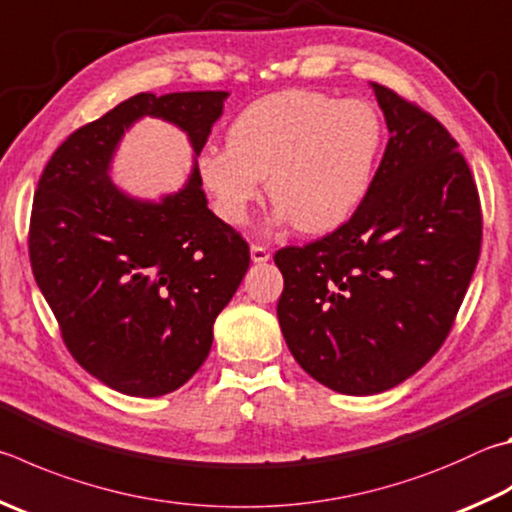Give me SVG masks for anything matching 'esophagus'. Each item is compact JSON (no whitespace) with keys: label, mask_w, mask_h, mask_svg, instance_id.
I'll list each match as a JSON object with an SVG mask.
<instances>
[{"label":"esophagus","mask_w":512,"mask_h":512,"mask_svg":"<svg viewBox=\"0 0 512 512\" xmlns=\"http://www.w3.org/2000/svg\"><path fill=\"white\" fill-rule=\"evenodd\" d=\"M250 259H253L255 264L268 262V259H271V250L264 248V246H259V244H253V246H250Z\"/></svg>","instance_id":"34e87169"}]
</instances>
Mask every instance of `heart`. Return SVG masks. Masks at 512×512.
Wrapping results in <instances>:
<instances>
[{
    "label": "heart",
    "instance_id": "heart-1",
    "mask_svg": "<svg viewBox=\"0 0 512 512\" xmlns=\"http://www.w3.org/2000/svg\"><path fill=\"white\" fill-rule=\"evenodd\" d=\"M383 141V118L369 102L288 89L241 109L228 147L203 154L199 174L226 224H246L268 179L277 219L318 235L367 197Z\"/></svg>",
    "mask_w": 512,
    "mask_h": 512
}]
</instances>
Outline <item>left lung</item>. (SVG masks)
Returning <instances> with one entry per match:
<instances>
[{
  "label": "left lung",
  "instance_id": "left-lung-1",
  "mask_svg": "<svg viewBox=\"0 0 512 512\" xmlns=\"http://www.w3.org/2000/svg\"><path fill=\"white\" fill-rule=\"evenodd\" d=\"M389 141L367 197L331 235L275 253L293 358L333 392L369 396L416 374L448 338L481 250V203L439 120L371 85Z\"/></svg>",
  "mask_w": 512,
  "mask_h": 512
}]
</instances>
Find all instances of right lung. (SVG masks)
<instances>
[{"instance_id":"add662e5","label":"right lung","mask_w":512,"mask_h":512,"mask_svg":"<svg viewBox=\"0 0 512 512\" xmlns=\"http://www.w3.org/2000/svg\"><path fill=\"white\" fill-rule=\"evenodd\" d=\"M226 91L138 94L73 132L37 183L29 255L69 353L100 383L154 398L208 358L212 324L250 264L235 228L208 208L199 165L159 203L118 190L109 165L138 118L181 127L201 154Z\"/></svg>"}]
</instances>
